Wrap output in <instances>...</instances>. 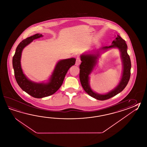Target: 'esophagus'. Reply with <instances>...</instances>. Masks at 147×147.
Returning <instances> with one entry per match:
<instances>
[{
	"instance_id": "obj_1",
	"label": "esophagus",
	"mask_w": 147,
	"mask_h": 147,
	"mask_svg": "<svg viewBox=\"0 0 147 147\" xmlns=\"http://www.w3.org/2000/svg\"><path fill=\"white\" fill-rule=\"evenodd\" d=\"M81 63V60L80 57H78L76 58V62H75V65L76 66H78Z\"/></svg>"
}]
</instances>
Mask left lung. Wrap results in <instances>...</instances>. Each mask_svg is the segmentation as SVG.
<instances>
[{"label":"left lung","instance_id":"1","mask_svg":"<svg viewBox=\"0 0 147 147\" xmlns=\"http://www.w3.org/2000/svg\"><path fill=\"white\" fill-rule=\"evenodd\" d=\"M113 48H117L120 52L123 63L121 79L118 85L113 90L104 94H98L93 91L90 86L89 75L96 66L100 53ZM80 57L82 63L80 65V80L84 90L90 96L97 100H106L120 93L126 87L130 77L131 65L129 55L127 53V45L125 41L119 35H117L110 46L102 47L98 50L85 52L82 54Z\"/></svg>","mask_w":147,"mask_h":147}]
</instances>
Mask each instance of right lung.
<instances>
[{"mask_svg": "<svg viewBox=\"0 0 147 147\" xmlns=\"http://www.w3.org/2000/svg\"><path fill=\"white\" fill-rule=\"evenodd\" d=\"M41 34L36 33L22 41L16 48L12 58V65L16 80L19 86L25 92L36 98L50 96L60 88L69 69L75 64V58H70L58 61L51 76L47 82L36 83L31 81L25 75L21 65L22 52L26 46L35 39L42 37Z\"/></svg>", "mask_w": 147, "mask_h": 147, "instance_id": "right-lung-1", "label": "right lung"}]
</instances>
